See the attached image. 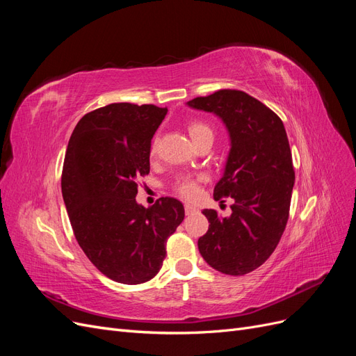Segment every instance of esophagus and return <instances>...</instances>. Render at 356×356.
Here are the masks:
<instances>
[{
  "mask_svg": "<svg viewBox=\"0 0 356 356\" xmlns=\"http://www.w3.org/2000/svg\"><path fill=\"white\" fill-rule=\"evenodd\" d=\"M184 209H186V213H187V215H191V213L196 212V208L191 207L190 203H186V204H184Z\"/></svg>",
  "mask_w": 356,
  "mask_h": 356,
  "instance_id": "34e87169",
  "label": "esophagus"
}]
</instances>
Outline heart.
<instances>
[{"mask_svg": "<svg viewBox=\"0 0 356 356\" xmlns=\"http://www.w3.org/2000/svg\"><path fill=\"white\" fill-rule=\"evenodd\" d=\"M188 129V134L193 138V141L197 143L199 139L202 138H213V131L212 127L207 123V122H202V120H193L188 123L187 126ZM157 148H159V139L154 138L152 147H149V156L156 157L157 156ZM175 191L178 193L179 196H182L184 199H196L200 193V186H199V179H195L191 177H182L179 178L175 186H174Z\"/></svg>", "mask_w": 356, "mask_h": 356, "instance_id": "heart-1", "label": "heart"}]
</instances>
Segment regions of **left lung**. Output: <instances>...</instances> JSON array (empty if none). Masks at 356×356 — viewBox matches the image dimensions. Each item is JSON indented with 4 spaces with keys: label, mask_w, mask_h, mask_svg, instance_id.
Listing matches in <instances>:
<instances>
[{
    "label": "left lung",
    "mask_w": 356,
    "mask_h": 356,
    "mask_svg": "<svg viewBox=\"0 0 356 356\" xmlns=\"http://www.w3.org/2000/svg\"><path fill=\"white\" fill-rule=\"evenodd\" d=\"M222 118L232 148L213 199L232 197V215L203 209L209 229L197 246L211 267L242 276L273 254L289 217L296 172L281 118L242 90L221 89L187 102ZM224 202V200H222Z\"/></svg>",
    "instance_id": "left-lung-1"
}]
</instances>
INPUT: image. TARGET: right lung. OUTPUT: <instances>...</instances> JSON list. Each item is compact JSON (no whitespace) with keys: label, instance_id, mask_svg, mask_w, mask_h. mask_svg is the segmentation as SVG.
<instances>
[{"label":"right lung","instance_id":"add662e5","mask_svg":"<svg viewBox=\"0 0 356 356\" xmlns=\"http://www.w3.org/2000/svg\"><path fill=\"white\" fill-rule=\"evenodd\" d=\"M166 113L153 104H110L84 114L67 147L60 186L74 236L92 264L120 284L153 279L168 238L184 220V207L174 197L149 208L135 199Z\"/></svg>","mask_w":356,"mask_h":356}]
</instances>
